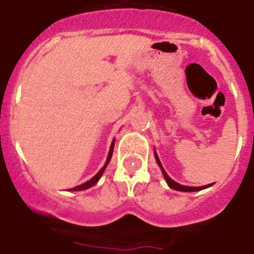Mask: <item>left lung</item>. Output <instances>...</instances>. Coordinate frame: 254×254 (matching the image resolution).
<instances>
[{
	"mask_svg": "<svg viewBox=\"0 0 254 254\" xmlns=\"http://www.w3.org/2000/svg\"><path fill=\"white\" fill-rule=\"evenodd\" d=\"M154 157H156V161H157L158 166H160L161 170H162V174H164L165 179H166V183L169 184V187L171 189H175V190H180V191H197V190H202V189H206V188H208V187H211V184L204 185V187H185V185H180L179 183L174 182V180L171 179L169 175H167L166 171H165L164 167H162V165H161L160 160H158V156L156 152H154Z\"/></svg>",
	"mask_w": 254,
	"mask_h": 254,
	"instance_id": "8db88e82",
	"label": "left lung"
}]
</instances>
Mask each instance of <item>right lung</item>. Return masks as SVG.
<instances>
[{"instance_id": "1", "label": "right lung", "mask_w": 254, "mask_h": 254, "mask_svg": "<svg viewBox=\"0 0 254 254\" xmlns=\"http://www.w3.org/2000/svg\"><path fill=\"white\" fill-rule=\"evenodd\" d=\"M114 144H115V139L112 140L111 147H110L109 156H107V160H106L105 166H103L102 169H101L100 171H98V173H97L96 175L93 176V178H92V179L88 180V182H87V183H84V184H81V185H78V187H75V188H72L71 190H84V189H88V188H90V187H93V185H96V184H97V182H98V180H100L101 176H102L103 171H105V169H106V166H107V165H109L110 160H111V157H112V152H114Z\"/></svg>"}]
</instances>
